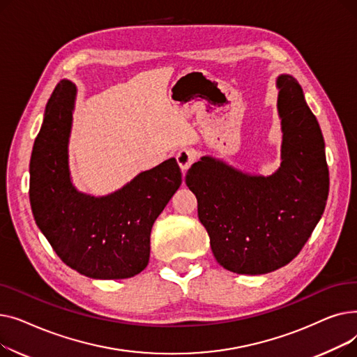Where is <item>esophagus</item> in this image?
<instances>
[{
    "label": "esophagus",
    "mask_w": 357,
    "mask_h": 357,
    "mask_svg": "<svg viewBox=\"0 0 357 357\" xmlns=\"http://www.w3.org/2000/svg\"><path fill=\"white\" fill-rule=\"evenodd\" d=\"M176 160H178L181 171L185 174L190 169V166L195 162V155H194L192 150L182 149L176 153Z\"/></svg>",
    "instance_id": "1"
}]
</instances>
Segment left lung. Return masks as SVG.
<instances>
[{
    "label": "left lung",
    "mask_w": 357,
    "mask_h": 357,
    "mask_svg": "<svg viewBox=\"0 0 357 357\" xmlns=\"http://www.w3.org/2000/svg\"><path fill=\"white\" fill-rule=\"evenodd\" d=\"M276 88L282 146L272 175L250 174L205 155L185 178L215 260L240 275L288 265L320 221L328 197L324 139L303 88L288 73L279 75Z\"/></svg>",
    "instance_id": "1"
}]
</instances>
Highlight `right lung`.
Instances as JSON below:
<instances>
[{"mask_svg":"<svg viewBox=\"0 0 357 357\" xmlns=\"http://www.w3.org/2000/svg\"><path fill=\"white\" fill-rule=\"evenodd\" d=\"M77 86L56 85L30 159V205L37 227L63 264L92 279H126L149 264L150 231L182 183L175 158L120 190L93 197L75 188L69 137Z\"/></svg>","mask_w":357,"mask_h":357,"instance_id":"obj_1","label":"right lung"}]
</instances>
